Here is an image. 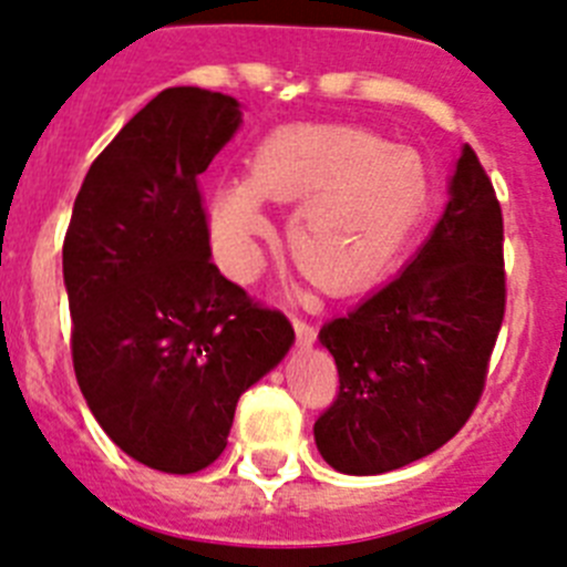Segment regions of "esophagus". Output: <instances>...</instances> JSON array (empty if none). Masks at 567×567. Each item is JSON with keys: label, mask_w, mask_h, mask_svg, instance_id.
Instances as JSON below:
<instances>
[{"label": "esophagus", "mask_w": 567, "mask_h": 567, "mask_svg": "<svg viewBox=\"0 0 567 567\" xmlns=\"http://www.w3.org/2000/svg\"><path fill=\"white\" fill-rule=\"evenodd\" d=\"M293 330H296V341H299L302 347H310L316 341V328L310 324V321L296 319L293 316Z\"/></svg>", "instance_id": "34e87169"}]
</instances>
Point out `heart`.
Here are the masks:
<instances>
[{
  "mask_svg": "<svg viewBox=\"0 0 567 567\" xmlns=\"http://www.w3.org/2000/svg\"><path fill=\"white\" fill-rule=\"evenodd\" d=\"M262 200L299 203L288 223L296 265L330 290L361 288L392 262L430 203L421 157L353 126H288L262 137L248 181L217 186L208 231L234 279L259 268Z\"/></svg>",
  "mask_w": 567,
  "mask_h": 567,
  "instance_id": "1",
  "label": "heart"
}]
</instances>
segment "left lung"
Here are the masks:
<instances>
[{"label": "left lung", "mask_w": 567, "mask_h": 567, "mask_svg": "<svg viewBox=\"0 0 567 567\" xmlns=\"http://www.w3.org/2000/svg\"><path fill=\"white\" fill-rule=\"evenodd\" d=\"M449 195L404 271L319 330L339 392L313 437L336 472L384 474L421 461L481 401L506 313V271L503 212L468 144Z\"/></svg>", "instance_id": "left-lung-1"}]
</instances>
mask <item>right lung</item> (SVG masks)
<instances>
[{"label": "right lung", "mask_w": 567, "mask_h": 567, "mask_svg": "<svg viewBox=\"0 0 567 567\" xmlns=\"http://www.w3.org/2000/svg\"><path fill=\"white\" fill-rule=\"evenodd\" d=\"M231 95L169 86L86 172L64 237L75 379L130 457L195 474L223 455L239 395L293 344L212 262L197 177L237 132Z\"/></svg>", "instance_id": "1"}]
</instances>
